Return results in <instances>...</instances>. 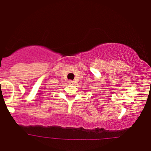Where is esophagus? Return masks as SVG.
<instances>
[{
  "instance_id": "1",
  "label": "esophagus",
  "mask_w": 151,
  "mask_h": 151,
  "mask_svg": "<svg viewBox=\"0 0 151 151\" xmlns=\"http://www.w3.org/2000/svg\"><path fill=\"white\" fill-rule=\"evenodd\" d=\"M68 83H69L70 85H72V84H74V81H68Z\"/></svg>"
}]
</instances>
